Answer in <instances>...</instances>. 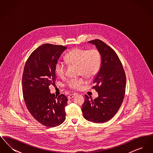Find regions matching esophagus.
Instances as JSON below:
<instances>
[{
    "instance_id": "obj_1",
    "label": "esophagus",
    "mask_w": 153,
    "mask_h": 153,
    "mask_svg": "<svg viewBox=\"0 0 153 153\" xmlns=\"http://www.w3.org/2000/svg\"><path fill=\"white\" fill-rule=\"evenodd\" d=\"M77 94H71V95H69L68 96V99H72L75 96H76Z\"/></svg>"
}]
</instances>
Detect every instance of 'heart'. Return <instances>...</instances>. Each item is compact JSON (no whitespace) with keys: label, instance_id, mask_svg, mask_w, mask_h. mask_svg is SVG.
Wrapping results in <instances>:
<instances>
[{"label":"heart","instance_id":"b5f03b06","mask_svg":"<svg viewBox=\"0 0 153 153\" xmlns=\"http://www.w3.org/2000/svg\"><path fill=\"white\" fill-rule=\"evenodd\" d=\"M65 61L69 65L78 66V74L87 79H92L98 74L102 65V56L97 49H86L76 48L69 51L65 56ZM56 75L64 77L66 67L61 62H57L54 68ZM85 81L82 79L69 80L68 87L74 90H80Z\"/></svg>","mask_w":153,"mask_h":153}]
</instances>
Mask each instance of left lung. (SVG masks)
I'll return each mask as SVG.
<instances>
[{"mask_svg": "<svg viewBox=\"0 0 153 153\" xmlns=\"http://www.w3.org/2000/svg\"><path fill=\"white\" fill-rule=\"evenodd\" d=\"M102 56V65L92 88L98 93L94 100L85 95L82 106L84 118L93 123H105L109 120L120 108L126 91V77L122 64L114 51L102 40L89 41Z\"/></svg>", "mask_w": 153, "mask_h": 153, "instance_id": "1", "label": "left lung"}]
</instances>
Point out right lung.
I'll use <instances>...</instances> for the list:
<instances>
[{
    "label": "right lung",
    "instance_id": "1",
    "mask_svg": "<svg viewBox=\"0 0 153 153\" xmlns=\"http://www.w3.org/2000/svg\"><path fill=\"white\" fill-rule=\"evenodd\" d=\"M66 49L43 44L31 53L23 69L22 92L26 107L36 121L48 127L58 126L65 120L68 98L51 94L49 87L55 84V65Z\"/></svg>",
    "mask_w": 153,
    "mask_h": 153
}]
</instances>
